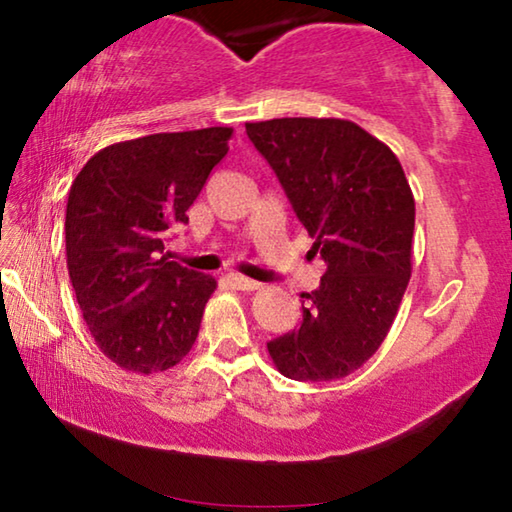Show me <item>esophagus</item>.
<instances>
[{"mask_svg":"<svg viewBox=\"0 0 512 512\" xmlns=\"http://www.w3.org/2000/svg\"><path fill=\"white\" fill-rule=\"evenodd\" d=\"M228 282L233 284L235 289H240V291H256V289H261V284L254 282V279H249V277H242V275H228Z\"/></svg>","mask_w":512,"mask_h":512,"instance_id":"obj_1","label":"esophagus"}]
</instances>
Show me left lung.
<instances>
[{"mask_svg": "<svg viewBox=\"0 0 512 512\" xmlns=\"http://www.w3.org/2000/svg\"><path fill=\"white\" fill-rule=\"evenodd\" d=\"M326 272L296 331L268 342L279 373L331 382L387 338L412 275L415 198L387 144L345 118L247 123Z\"/></svg>", "mask_w": 512, "mask_h": 512, "instance_id": "obj_1", "label": "left lung"}]
</instances>
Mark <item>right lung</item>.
<instances>
[{"label": "right lung", "instance_id": "right-lung-1", "mask_svg": "<svg viewBox=\"0 0 512 512\" xmlns=\"http://www.w3.org/2000/svg\"><path fill=\"white\" fill-rule=\"evenodd\" d=\"M233 128L160 132L97 151L67 200V268L102 354L137 375L170 370L198 338L216 279L167 258Z\"/></svg>", "mask_w": 512, "mask_h": 512}]
</instances>
